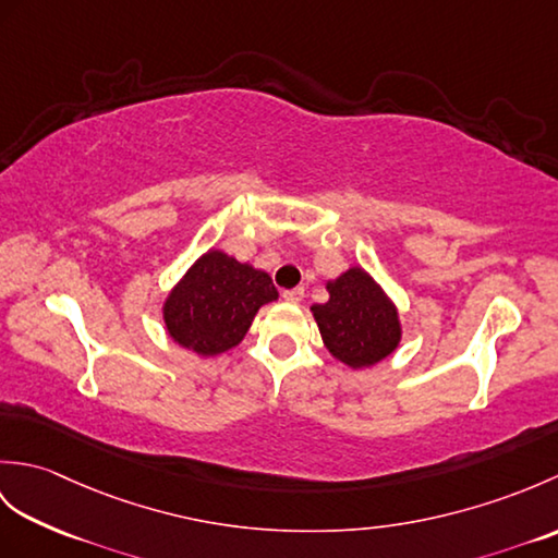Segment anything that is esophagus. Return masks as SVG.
Masks as SVG:
<instances>
[{
	"instance_id": "obj_1",
	"label": "esophagus",
	"mask_w": 558,
	"mask_h": 558,
	"mask_svg": "<svg viewBox=\"0 0 558 558\" xmlns=\"http://www.w3.org/2000/svg\"><path fill=\"white\" fill-rule=\"evenodd\" d=\"M282 300L290 302V304H300L304 300V288H292L282 292Z\"/></svg>"
}]
</instances>
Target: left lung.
Here are the masks:
<instances>
[{"mask_svg": "<svg viewBox=\"0 0 558 558\" xmlns=\"http://www.w3.org/2000/svg\"><path fill=\"white\" fill-rule=\"evenodd\" d=\"M328 302L312 314L326 350L350 369H366L390 357L402 340L396 302L362 266H350L326 282Z\"/></svg>", "mask_w": 558, "mask_h": 558, "instance_id": "8db88e82", "label": "left lung"}]
</instances>
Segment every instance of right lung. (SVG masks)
Returning a JSON list of instances; mask_svg holds the SVG:
<instances>
[{
    "instance_id": "add662e5",
    "label": "right lung",
    "mask_w": 558,
    "mask_h": 558,
    "mask_svg": "<svg viewBox=\"0 0 558 558\" xmlns=\"http://www.w3.org/2000/svg\"><path fill=\"white\" fill-rule=\"evenodd\" d=\"M278 300L266 270L222 248L201 254L162 302V322L177 345L216 357L240 345L264 304Z\"/></svg>"
}]
</instances>
